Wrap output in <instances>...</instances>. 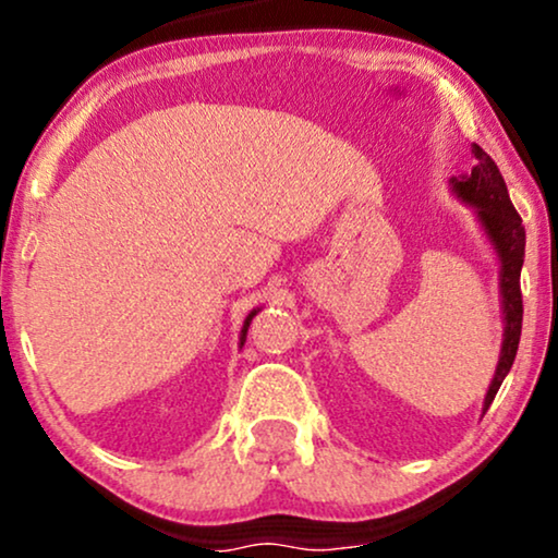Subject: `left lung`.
Returning a JSON list of instances; mask_svg holds the SVG:
<instances>
[{
  "label": "left lung",
  "instance_id": "1",
  "mask_svg": "<svg viewBox=\"0 0 558 558\" xmlns=\"http://www.w3.org/2000/svg\"><path fill=\"white\" fill-rule=\"evenodd\" d=\"M475 167L470 174L449 180V190L457 201L470 205L475 210V218L483 228L485 239L498 256L500 264V310H502V342L495 376L487 386L483 414L490 409V403L498 393V388L510 373V365L515 361L518 342H521V323H523V300H521V269L525 256V228L518 216L513 203H510L506 180L493 162L490 155L477 147H472Z\"/></svg>",
  "mask_w": 558,
  "mask_h": 558
}]
</instances>
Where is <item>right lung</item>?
<instances>
[{"label":"right lung","mask_w":558,"mask_h":558,"mask_svg":"<svg viewBox=\"0 0 558 558\" xmlns=\"http://www.w3.org/2000/svg\"><path fill=\"white\" fill-rule=\"evenodd\" d=\"M258 312H262V307H256V310H251L248 312V317L243 319V327H241V335H239V348H243V342H246V332H248V325H251V319H254Z\"/></svg>","instance_id":"add662e5"}]
</instances>
